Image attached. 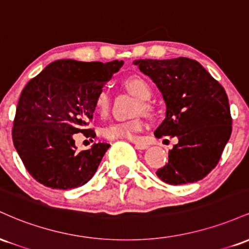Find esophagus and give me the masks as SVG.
<instances>
[{"label":"esophagus","instance_id":"34e87169","mask_svg":"<svg viewBox=\"0 0 249 249\" xmlns=\"http://www.w3.org/2000/svg\"><path fill=\"white\" fill-rule=\"evenodd\" d=\"M132 142L134 144V147H136L137 150H146V148H148V145L145 144V142H141L137 141H132Z\"/></svg>","mask_w":249,"mask_h":249}]
</instances>
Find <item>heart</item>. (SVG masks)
<instances>
[{
	"mask_svg": "<svg viewBox=\"0 0 249 249\" xmlns=\"http://www.w3.org/2000/svg\"><path fill=\"white\" fill-rule=\"evenodd\" d=\"M125 87L133 96L141 101L139 103L138 110L142 112L148 113L151 111L150 104L146 101L152 97V88L148 84L146 79L139 76L128 77L124 82ZM95 107L97 111L101 113H107L110 107V93H108L107 88H103L98 93H97L95 99ZM144 127V124L141 119H134L130 122H118L112 123L103 128V136L107 139H128V141H134L138 137Z\"/></svg>",
	"mask_w": 249,
	"mask_h": 249,
	"instance_id": "heart-1",
	"label": "heart"
}]
</instances>
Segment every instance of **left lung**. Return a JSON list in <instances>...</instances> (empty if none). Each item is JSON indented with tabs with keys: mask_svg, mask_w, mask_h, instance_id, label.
Listing matches in <instances>:
<instances>
[{
	"mask_svg": "<svg viewBox=\"0 0 249 249\" xmlns=\"http://www.w3.org/2000/svg\"><path fill=\"white\" fill-rule=\"evenodd\" d=\"M134 65L156 83L166 105L157 138L177 137L168 162L156 174L170 185L196 182L219 162L232 133L225 89L194 59H136Z\"/></svg>",
	"mask_w": 249,
	"mask_h": 249,
	"instance_id": "obj_1",
	"label": "left lung"
}]
</instances>
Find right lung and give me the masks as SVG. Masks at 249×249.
I'll use <instances>...</instances> for the list:
<instances>
[{
  "instance_id": "add662e5",
  "label": "right lung",
  "mask_w": 249,
  "mask_h": 249,
  "mask_svg": "<svg viewBox=\"0 0 249 249\" xmlns=\"http://www.w3.org/2000/svg\"><path fill=\"white\" fill-rule=\"evenodd\" d=\"M123 64L58 59L25 85L16 107L13 142L37 181L71 190L92 178L110 145L97 142L78 152L73 134L95 138V131L85 126L93 118L96 96Z\"/></svg>"
}]
</instances>
